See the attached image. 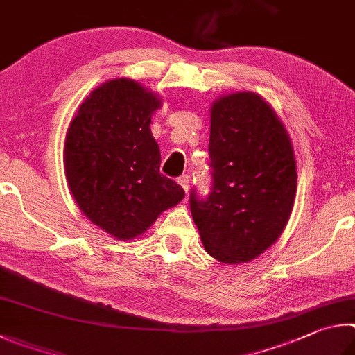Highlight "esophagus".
Here are the masks:
<instances>
[{
    "label": "esophagus",
    "instance_id": "esophagus-1",
    "mask_svg": "<svg viewBox=\"0 0 355 355\" xmlns=\"http://www.w3.org/2000/svg\"><path fill=\"white\" fill-rule=\"evenodd\" d=\"M178 182L185 190V193H187L189 189H190V185H189L190 184V176H189V174H182V176H179Z\"/></svg>",
    "mask_w": 355,
    "mask_h": 355
}]
</instances>
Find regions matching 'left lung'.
<instances>
[{
	"mask_svg": "<svg viewBox=\"0 0 355 355\" xmlns=\"http://www.w3.org/2000/svg\"><path fill=\"white\" fill-rule=\"evenodd\" d=\"M209 159V195L190 191L202 245L223 263L250 262L279 239L293 209L290 137L259 95L232 93L212 105Z\"/></svg>",
	"mask_w": 355,
	"mask_h": 355,
	"instance_id": "obj_1",
	"label": "left lung"
}]
</instances>
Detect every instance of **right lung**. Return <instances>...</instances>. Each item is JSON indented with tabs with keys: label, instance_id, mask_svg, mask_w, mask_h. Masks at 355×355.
<instances>
[{
	"label": "right lung",
	"instance_id": "1",
	"mask_svg": "<svg viewBox=\"0 0 355 355\" xmlns=\"http://www.w3.org/2000/svg\"><path fill=\"white\" fill-rule=\"evenodd\" d=\"M160 101L130 79L90 93L65 139V173L84 215L118 240L146 231L185 191L160 173V149L149 129Z\"/></svg>",
	"mask_w": 355,
	"mask_h": 355
}]
</instances>
